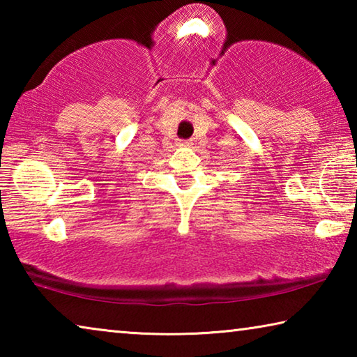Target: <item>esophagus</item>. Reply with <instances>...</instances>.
Instances as JSON below:
<instances>
[{
  "instance_id": "34e87169",
  "label": "esophagus",
  "mask_w": 357,
  "mask_h": 357,
  "mask_svg": "<svg viewBox=\"0 0 357 357\" xmlns=\"http://www.w3.org/2000/svg\"><path fill=\"white\" fill-rule=\"evenodd\" d=\"M192 144H193L192 140H179L178 142V146H181V148H190Z\"/></svg>"
}]
</instances>
